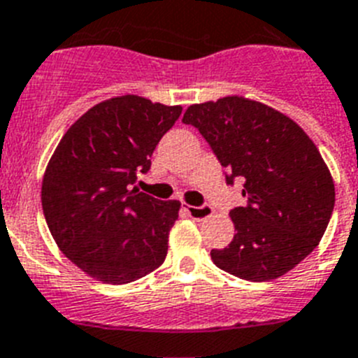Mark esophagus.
Listing matches in <instances>:
<instances>
[{
	"label": "esophagus",
	"mask_w": 358,
	"mask_h": 358,
	"mask_svg": "<svg viewBox=\"0 0 358 358\" xmlns=\"http://www.w3.org/2000/svg\"><path fill=\"white\" fill-rule=\"evenodd\" d=\"M185 213L192 217V220H205V217H209L213 214V207L210 205H200V207H192V205H185L183 207Z\"/></svg>",
	"instance_id": "esophagus-1"
}]
</instances>
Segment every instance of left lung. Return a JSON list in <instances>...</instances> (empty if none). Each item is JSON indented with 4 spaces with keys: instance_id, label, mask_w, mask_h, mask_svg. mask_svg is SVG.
Masks as SVG:
<instances>
[{
    "instance_id": "8db88e82",
    "label": "left lung",
    "mask_w": 358,
    "mask_h": 358,
    "mask_svg": "<svg viewBox=\"0 0 358 358\" xmlns=\"http://www.w3.org/2000/svg\"><path fill=\"white\" fill-rule=\"evenodd\" d=\"M182 122L210 145L227 185L245 182L247 205L229 213L236 236L210 250L214 265L247 281H270L299 265L335 205L334 180L310 136L287 115L243 97L189 106Z\"/></svg>"
}]
</instances>
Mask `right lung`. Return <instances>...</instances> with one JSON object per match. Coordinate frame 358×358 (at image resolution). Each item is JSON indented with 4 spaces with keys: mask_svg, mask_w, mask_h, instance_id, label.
I'll use <instances>...</instances> for the list:
<instances>
[{
    "mask_svg": "<svg viewBox=\"0 0 358 358\" xmlns=\"http://www.w3.org/2000/svg\"><path fill=\"white\" fill-rule=\"evenodd\" d=\"M182 106L136 95L104 101L64 133L43 178L46 225L64 256L99 281L124 285L164 263L180 201L135 187Z\"/></svg>",
    "mask_w": 358,
    "mask_h": 358,
    "instance_id": "right-lung-1",
    "label": "right lung"
}]
</instances>
